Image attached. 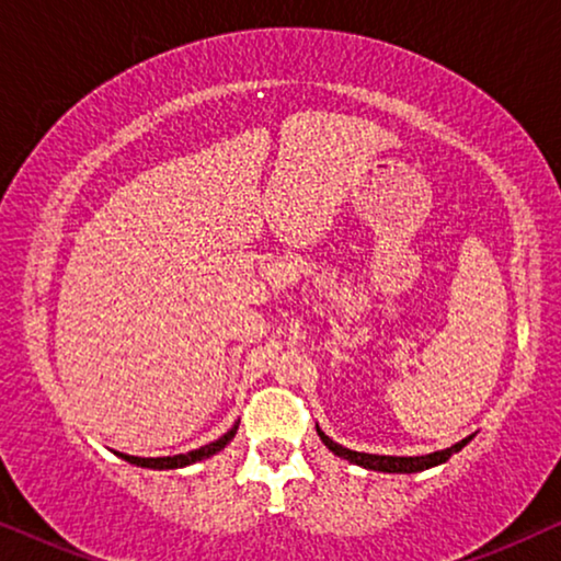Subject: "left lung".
<instances>
[{"instance_id": "left-lung-1", "label": "left lung", "mask_w": 561, "mask_h": 561, "mask_svg": "<svg viewBox=\"0 0 561 561\" xmlns=\"http://www.w3.org/2000/svg\"><path fill=\"white\" fill-rule=\"evenodd\" d=\"M317 432L321 436V442H324L336 457L347 459V462H352V465H359V467H365V470H375V472H405V474L428 470V467L447 462L451 455H457V451L472 439V436H467V439L457 442L455 447L442 449V451H432V455H424V457H386V455H367V451H352L347 447H342V444L329 439V436L321 432L319 426H317Z\"/></svg>"}]
</instances>
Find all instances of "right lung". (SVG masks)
Here are the masks:
<instances>
[{"mask_svg":"<svg viewBox=\"0 0 561 561\" xmlns=\"http://www.w3.org/2000/svg\"><path fill=\"white\" fill-rule=\"evenodd\" d=\"M234 434H237V426L229 428V432L225 436H219L217 442L204 444L202 449H191V451H186V455H173V457H133V455H122V451H117V455L122 459H127L129 465H137V467H150V470H179V467L202 462V459L217 455V451L225 449L227 444L234 439Z\"/></svg>","mask_w":561,"mask_h":561,"instance_id":"add662e5","label":"right lung"}]
</instances>
